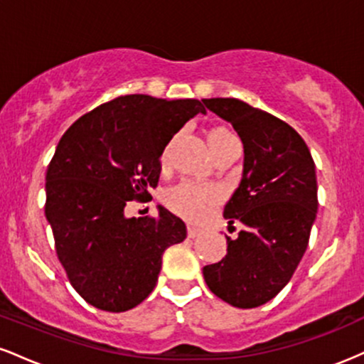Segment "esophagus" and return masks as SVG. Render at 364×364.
<instances>
[{
  "mask_svg": "<svg viewBox=\"0 0 364 364\" xmlns=\"http://www.w3.org/2000/svg\"><path fill=\"white\" fill-rule=\"evenodd\" d=\"M200 235H202V229L196 228V225H193V224L188 225V236L196 237V236H200Z\"/></svg>",
  "mask_w": 364,
  "mask_h": 364,
  "instance_id": "34e87169",
  "label": "esophagus"
}]
</instances>
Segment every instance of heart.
I'll list each match as a JSON object with an SVG mask.
<instances>
[{
	"instance_id": "1",
	"label": "heart",
	"mask_w": 364,
	"mask_h": 364,
	"mask_svg": "<svg viewBox=\"0 0 364 364\" xmlns=\"http://www.w3.org/2000/svg\"><path fill=\"white\" fill-rule=\"evenodd\" d=\"M231 136L235 135L225 128L210 129L207 136L208 147H210V150L215 149L217 145H220L224 140L231 139ZM166 161H168V150H164L161 159L162 164H166ZM220 196H223L220 195V190L214 185H203V183L196 181H183L181 185L174 186L168 193V205L176 214L185 217V219L198 223V220L210 215V212L220 202Z\"/></svg>"
}]
</instances>
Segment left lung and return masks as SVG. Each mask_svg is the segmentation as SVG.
I'll list each match as a JSON object with an SVG mask.
<instances>
[{
	"label": "left lung",
	"instance_id": "left-lung-1",
	"mask_svg": "<svg viewBox=\"0 0 364 364\" xmlns=\"http://www.w3.org/2000/svg\"><path fill=\"white\" fill-rule=\"evenodd\" d=\"M208 111L232 124L243 141L241 181L224 207L228 255L203 267L208 289L236 308L275 298L298 269L316 219V173L310 149L282 119L240 99H203Z\"/></svg>",
	"mask_w": 364,
	"mask_h": 364
}]
</instances>
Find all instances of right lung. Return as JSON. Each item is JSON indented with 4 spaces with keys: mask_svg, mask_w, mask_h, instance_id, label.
<instances>
[{
    "mask_svg": "<svg viewBox=\"0 0 364 364\" xmlns=\"http://www.w3.org/2000/svg\"><path fill=\"white\" fill-rule=\"evenodd\" d=\"M205 114L196 99L123 95L87 112L65 132L46 174V219L75 291L104 311H127L154 291L162 253L186 237L168 208L127 217L132 200H149L171 139Z\"/></svg>",
    "mask_w": 364,
    "mask_h": 364,
    "instance_id": "1",
    "label": "right lung"
}]
</instances>
